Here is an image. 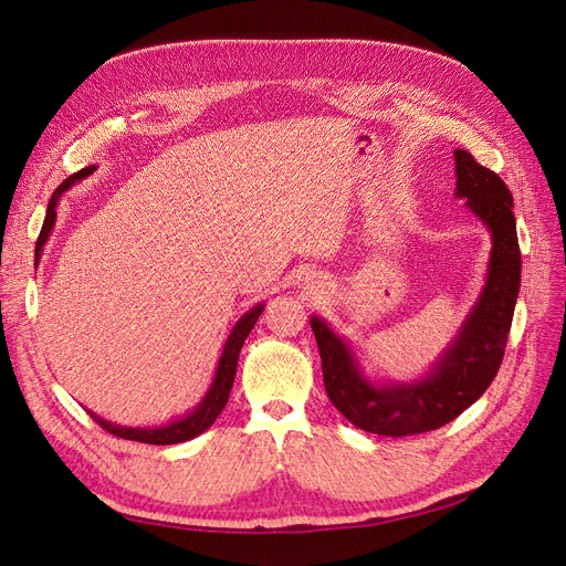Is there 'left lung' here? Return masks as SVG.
Returning <instances> with one entry per match:
<instances>
[{
	"label": "left lung",
	"mask_w": 566,
	"mask_h": 566,
	"mask_svg": "<svg viewBox=\"0 0 566 566\" xmlns=\"http://www.w3.org/2000/svg\"><path fill=\"white\" fill-rule=\"evenodd\" d=\"M455 197L467 199V207L485 222L492 234V251L481 297L432 371L413 382H371L361 374L344 338H338L318 315L311 318L327 397L365 432L411 437L443 427L488 390L504 359L520 292L513 197L504 180L479 165L467 150H455Z\"/></svg>",
	"instance_id": "1"
}]
</instances>
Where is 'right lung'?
<instances>
[{
  "label": "right lung",
  "mask_w": 566,
  "mask_h": 566,
  "mask_svg": "<svg viewBox=\"0 0 566 566\" xmlns=\"http://www.w3.org/2000/svg\"><path fill=\"white\" fill-rule=\"evenodd\" d=\"M95 167H85L81 171H76L74 176H70L64 180L62 186H57V190L53 192L51 201H49V211H46V220H43V228L39 232V239H36V248H34V255H36V262L41 258V251H43V243L49 241L51 237V230L55 224V207H57V199L62 192L70 190L76 180L85 178L93 174ZM264 311V304H258L253 306L248 313H243L241 318L237 321V325L232 327L228 342H224L222 346V355L218 359V369H216V378L211 382L209 392L205 395V399H201L197 403V409L190 411L186 418H178L169 424H163V427H120L116 422H108L99 416H95L93 411H87L90 418L97 420L99 427H104L106 432L116 434L120 439H129V441H142V443H153V446H171V443H184V441H190L195 437H199L201 432H207V429L216 422V418L220 416V411L224 409V403H228L230 399V390L234 386V376H237V365H239V353H241V346L245 342V336L251 334V329L255 327L260 313Z\"/></svg>",
  "instance_id": "add662e5"
}]
</instances>
